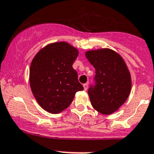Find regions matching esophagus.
Returning <instances> with one entry per match:
<instances>
[{
	"mask_svg": "<svg viewBox=\"0 0 154 154\" xmlns=\"http://www.w3.org/2000/svg\"><path fill=\"white\" fill-rule=\"evenodd\" d=\"M83 87H84V90H87V88H88V83L83 84Z\"/></svg>",
	"mask_w": 154,
	"mask_h": 154,
	"instance_id": "esophagus-1",
	"label": "esophagus"
}]
</instances>
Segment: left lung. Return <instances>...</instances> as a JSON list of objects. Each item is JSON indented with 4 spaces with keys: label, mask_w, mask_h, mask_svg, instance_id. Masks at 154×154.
<instances>
[{
    "label": "left lung",
    "mask_w": 154,
    "mask_h": 154,
    "mask_svg": "<svg viewBox=\"0 0 154 154\" xmlns=\"http://www.w3.org/2000/svg\"><path fill=\"white\" fill-rule=\"evenodd\" d=\"M86 57L96 69L93 84L88 89L92 106L103 115H111L129 96L132 81L128 68L112 50L87 51Z\"/></svg>",
    "instance_id": "obj_1"
}]
</instances>
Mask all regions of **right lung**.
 <instances>
[{"label":"right lung","instance_id":"add662e5","mask_svg":"<svg viewBox=\"0 0 154 154\" xmlns=\"http://www.w3.org/2000/svg\"><path fill=\"white\" fill-rule=\"evenodd\" d=\"M77 49L64 42L51 43L36 54L29 71L30 87L40 107L57 114L72 103L76 92L83 90L72 64Z\"/></svg>","mask_w":154,"mask_h":154}]
</instances>
